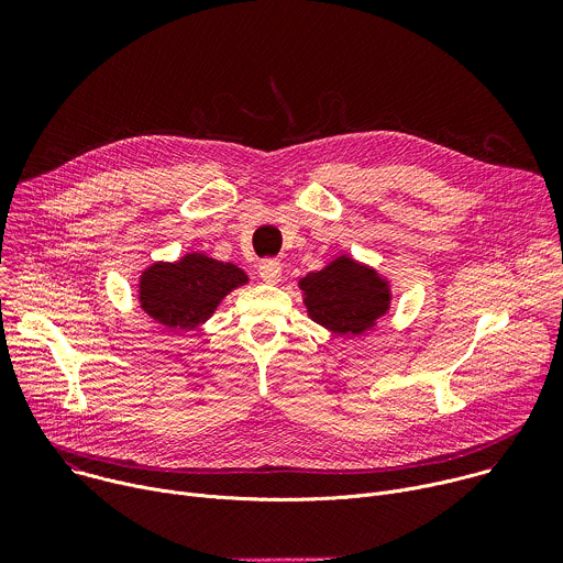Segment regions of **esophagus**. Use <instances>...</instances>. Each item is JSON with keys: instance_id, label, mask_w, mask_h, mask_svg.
<instances>
[{"instance_id": "1", "label": "esophagus", "mask_w": 563, "mask_h": 563, "mask_svg": "<svg viewBox=\"0 0 563 563\" xmlns=\"http://www.w3.org/2000/svg\"><path fill=\"white\" fill-rule=\"evenodd\" d=\"M258 274L269 285H278L283 280V267L278 261H263L258 267Z\"/></svg>"}]
</instances>
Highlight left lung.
Segmentation results:
<instances>
[{"instance_id":"left-lung-1","label":"left lung","mask_w":563,"mask_h":563,"mask_svg":"<svg viewBox=\"0 0 563 563\" xmlns=\"http://www.w3.org/2000/svg\"><path fill=\"white\" fill-rule=\"evenodd\" d=\"M307 316L339 336H363L391 307V280L350 254L298 280Z\"/></svg>"}]
</instances>
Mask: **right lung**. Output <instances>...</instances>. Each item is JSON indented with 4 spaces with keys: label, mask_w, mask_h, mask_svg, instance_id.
Here are the masks:
<instances>
[{
    "label": "right lung",
    "mask_w": 563,
    "mask_h": 563,
    "mask_svg": "<svg viewBox=\"0 0 563 563\" xmlns=\"http://www.w3.org/2000/svg\"><path fill=\"white\" fill-rule=\"evenodd\" d=\"M250 283L245 269L187 252L178 261H153L140 272V309L167 330H196L216 313L220 302Z\"/></svg>",
    "instance_id": "add662e5"
}]
</instances>
